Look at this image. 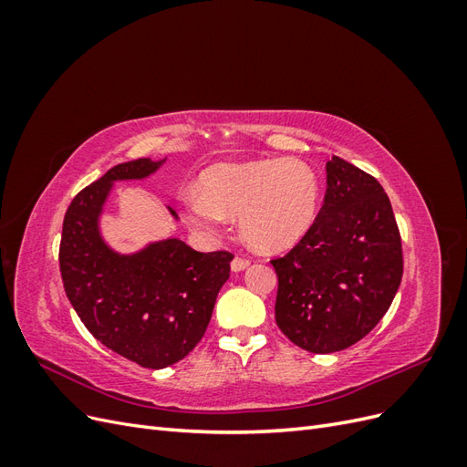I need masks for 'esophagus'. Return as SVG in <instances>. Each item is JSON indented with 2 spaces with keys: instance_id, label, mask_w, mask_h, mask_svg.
Wrapping results in <instances>:
<instances>
[{
  "instance_id": "obj_1",
  "label": "esophagus",
  "mask_w": 467,
  "mask_h": 467,
  "mask_svg": "<svg viewBox=\"0 0 467 467\" xmlns=\"http://www.w3.org/2000/svg\"><path fill=\"white\" fill-rule=\"evenodd\" d=\"M251 263L247 261V259H244V257H234V261H232V271L234 273H242V271H245V268L249 266Z\"/></svg>"
}]
</instances>
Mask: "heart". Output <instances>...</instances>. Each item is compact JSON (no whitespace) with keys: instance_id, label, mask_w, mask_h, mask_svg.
I'll list each match as a JSON object with an SVG mask.
<instances>
[{"instance_id":"1","label":"heart","mask_w":467,"mask_h":467,"mask_svg":"<svg viewBox=\"0 0 467 467\" xmlns=\"http://www.w3.org/2000/svg\"><path fill=\"white\" fill-rule=\"evenodd\" d=\"M182 214L206 239L218 237L225 216H239L245 242L259 251L288 249L309 230L319 206V179L304 161L257 160L206 169L201 191L181 196Z\"/></svg>"}]
</instances>
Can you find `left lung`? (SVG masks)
I'll use <instances>...</instances> for the list:
<instances>
[{
  "mask_svg": "<svg viewBox=\"0 0 467 467\" xmlns=\"http://www.w3.org/2000/svg\"><path fill=\"white\" fill-rule=\"evenodd\" d=\"M317 218L285 257L275 317L294 345L316 355L348 348L389 309L403 276L401 235L379 182L337 158Z\"/></svg>",
  "mask_w": 467,
  "mask_h": 467,
  "instance_id": "8db88e82",
  "label": "left lung"
}]
</instances>
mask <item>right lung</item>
<instances>
[{
    "label": "right lung",
    "instance_id": "obj_1",
    "mask_svg": "<svg viewBox=\"0 0 467 467\" xmlns=\"http://www.w3.org/2000/svg\"><path fill=\"white\" fill-rule=\"evenodd\" d=\"M163 161L119 163L78 192L64 216L60 242L66 296L83 325L107 348L153 370L185 358L204 337L234 259L228 251H194L177 237L132 255H120L103 242L99 216L112 182L144 179Z\"/></svg>",
    "mask_w": 467,
    "mask_h": 467
}]
</instances>
